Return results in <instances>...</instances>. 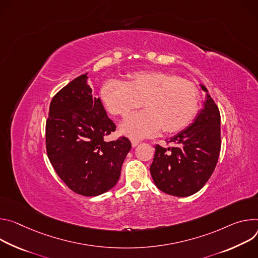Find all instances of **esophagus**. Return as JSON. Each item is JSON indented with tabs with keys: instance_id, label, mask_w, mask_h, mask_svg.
I'll return each instance as SVG.
<instances>
[{
	"instance_id": "obj_1",
	"label": "esophagus",
	"mask_w": 258,
	"mask_h": 258,
	"mask_svg": "<svg viewBox=\"0 0 258 258\" xmlns=\"http://www.w3.org/2000/svg\"><path fill=\"white\" fill-rule=\"evenodd\" d=\"M131 144H132V147L135 148V147H137L140 144V141L137 140V139H131Z\"/></svg>"
}]
</instances>
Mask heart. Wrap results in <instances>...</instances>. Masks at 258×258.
I'll return each instance as SVG.
<instances>
[{
    "mask_svg": "<svg viewBox=\"0 0 258 258\" xmlns=\"http://www.w3.org/2000/svg\"><path fill=\"white\" fill-rule=\"evenodd\" d=\"M101 100L108 112L125 117L139 107L145 110L130 114L121 124L125 135L145 138L161 129L172 133L183 129L198 109L196 86L176 75L165 72H138L126 82L108 80L100 90Z\"/></svg>",
    "mask_w": 258,
    "mask_h": 258,
    "instance_id": "b5f03b06",
    "label": "heart"
}]
</instances>
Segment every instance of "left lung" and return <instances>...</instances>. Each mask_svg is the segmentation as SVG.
Masks as SVG:
<instances>
[{
	"mask_svg": "<svg viewBox=\"0 0 258 258\" xmlns=\"http://www.w3.org/2000/svg\"><path fill=\"white\" fill-rule=\"evenodd\" d=\"M206 93L203 107L194 122L169 139L177 147H156L150 171L157 187L175 196L188 197L201 189L210 178L218 161L220 113L203 84Z\"/></svg>",
	"mask_w": 258,
	"mask_h": 258,
	"instance_id": "1",
	"label": "left lung"
}]
</instances>
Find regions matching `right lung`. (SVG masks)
Returning a JSON list of instances; mask_svg holds the SVG:
<instances>
[{"instance_id": "obj_1", "label": "right lung", "mask_w": 258, "mask_h": 258, "mask_svg": "<svg viewBox=\"0 0 258 258\" xmlns=\"http://www.w3.org/2000/svg\"><path fill=\"white\" fill-rule=\"evenodd\" d=\"M114 130L101 100L92 95L87 74L53 97L46 122L47 154L73 191L95 197L117 184L131 142L127 137L105 141Z\"/></svg>"}]
</instances>
